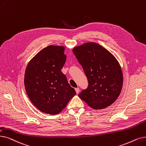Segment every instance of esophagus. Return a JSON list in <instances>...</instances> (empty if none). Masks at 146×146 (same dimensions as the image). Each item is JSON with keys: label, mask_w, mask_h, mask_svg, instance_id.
<instances>
[{"label": "esophagus", "mask_w": 146, "mask_h": 146, "mask_svg": "<svg viewBox=\"0 0 146 146\" xmlns=\"http://www.w3.org/2000/svg\"><path fill=\"white\" fill-rule=\"evenodd\" d=\"M79 88H75V91H76V93L77 94H78L79 92Z\"/></svg>", "instance_id": "34e87169"}]
</instances>
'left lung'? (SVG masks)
I'll use <instances>...</instances> for the list:
<instances>
[{
    "label": "left lung",
    "mask_w": 146,
    "mask_h": 146,
    "mask_svg": "<svg viewBox=\"0 0 146 146\" xmlns=\"http://www.w3.org/2000/svg\"><path fill=\"white\" fill-rule=\"evenodd\" d=\"M73 52L82 65L88 80L86 90L79 97L92 109L101 110L112 104L123 86V73L111 52L96 42L76 46Z\"/></svg>",
    "instance_id": "obj_1"
}]
</instances>
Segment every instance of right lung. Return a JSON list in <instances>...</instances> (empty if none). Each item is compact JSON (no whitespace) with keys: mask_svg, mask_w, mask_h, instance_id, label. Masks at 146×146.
<instances>
[{"mask_svg":"<svg viewBox=\"0 0 146 146\" xmlns=\"http://www.w3.org/2000/svg\"><path fill=\"white\" fill-rule=\"evenodd\" d=\"M65 47L49 45L28 63L24 86L31 102L40 111L60 113L76 93L61 70L65 64Z\"/></svg>","mask_w":146,"mask_h":146,"instance_id":"obj_1","label":"right lung"}]
</instances>
